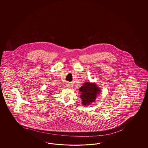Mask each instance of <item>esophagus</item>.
<instances>
[{"label":"esophagus","instance_id":"34e87169","mask_svg":"<svg viewBox=\"0 0 148 148\" xmlns=\"http://www.w3.org/2000/svg\"><path fill=\"white\" fill-rule=\"evenodd\" d=\"M66 86L68 87H71V85L70 84H66Z\"/></svg>","mask_w":148,"mask_h":148}]
</instances>
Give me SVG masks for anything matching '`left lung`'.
I'll return each mask as SVG.
<instances>
[{
	"instance_id": "obj_1",
	"label": "left lung",
	"mask_w": 148,
	"mask_h": 148,
	"mask_svg": "<svg viewBox=\"0 0 148 148\" xmlns=\"http://www.w3.org/2000/svg\"><path fill=\"white\" fill-rule=\"evenodd\" d=\"M82 92L80 98L82 103L84 106H87L94 102L97 95L99 94L101 90L95 83L86 82L79 88Z\"/></svg>"
}]
</instances>
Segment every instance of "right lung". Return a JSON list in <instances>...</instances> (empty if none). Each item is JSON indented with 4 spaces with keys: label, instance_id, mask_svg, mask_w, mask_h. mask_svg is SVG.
I'll list each match as a JSON object with an SVG mask.
<instances>
[{
    "label": "right lung",
    "instance_id": "1",
    "mask_svg": "<svg viewBox=\"0 0 148 148\" xmlns=\"http://www.w3.org/2000/svg\"><path fill=\"white\" fill-rule=\"evenodd\" d=\"M49 93H50V92H49Z\"/></svg>",
    "mask_w": 148,
    "mask_h": 148
}]
</instances>
